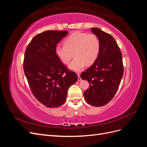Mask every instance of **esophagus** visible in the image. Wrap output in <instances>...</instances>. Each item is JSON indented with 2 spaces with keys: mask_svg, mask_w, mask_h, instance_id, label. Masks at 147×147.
<instances>
[{
  "mask_svg": "<svg viewBox=\"0 0 147 147\" xmlns=\"http://www.w3.org/2000/svg\"><path fill=\"white\" fill-rule=\"evenodd\" d=\"M77 76H78V81L80 82L82 80V78H81L80 76V74H77Z\"/></svg>",
  "mask_w": 147,
  "mask_h": 147,
  "instance_id": "1",
  "label": "esophagus"
}]
</instances>
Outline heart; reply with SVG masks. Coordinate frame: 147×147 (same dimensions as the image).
Returning a JSON list of instances; mask_svg holds the SVG:
<instances>
[{"label":"heart","mask_w":147,"mask_h":147,"mask_svg":"<svg viewBox=\"0 0 147 147\" xmlns=\"http://www.w3.org/2000/svg\"><path fill=\"white\" fill-rule=\"evenodd\" d=\"M64 45L56 47L55 54L64 64H69L74 54L75 57L69 67L76 72L81 70L85 65H92L100 53V40L94 34L76 31L64 40Z\"/></svg>","instance_id":"heart-1"}]
</instances>
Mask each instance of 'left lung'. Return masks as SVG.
I'll return each mask as SVG.
<instances>
[{
    "mask_svg": "<svg viewBox=\"0 0 147 147\" xmlns=\"http://www.w3.org/2000/svg\"><path fill=\"white\" fill-rule=\"evenodd\" d=\"M100 43V53L93 64L81 74L83 80L90 83V88L83 93L84 99L95 107L103 106L113 99L123 75L121 51L110 34L99 28H91Z\"/></svg>",
    "mask_w": 147,
    "mask_h": 147,
    "instance_id": "1",
    "label": "left lung"
}]
</instances>
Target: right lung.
I'll return each mask as SVG.
<instances>
[{"label": "right lung", "mask_w": 147, "mask_h": 147, "mask_svg": "<svg viewBox=\"0 0 147 147\" xmlns=\"http://www.w3.org/2000/svg\"><path fill=\"white\" fill-rule=\"evenodd\" d=\"M67 34L66 30L44 31L32 39L24 53L23 69L30 90L50 108L64 103L68 88L78 80L55 54L57 43Z\"/></svg>", "instance_id": "right-lung-1"}]
</instances>
